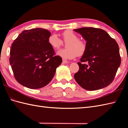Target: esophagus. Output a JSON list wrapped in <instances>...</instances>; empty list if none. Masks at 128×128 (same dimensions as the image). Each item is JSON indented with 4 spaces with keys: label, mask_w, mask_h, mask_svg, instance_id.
Listing matches in <instances>:
<instances>
[{
    "label": "esophagus",
    "mask_w": 128,
    "mask_h": 128,
    "mask_svg": "<svg viewBox=\"0 0 128 128\" xmlns=\"http://www.w3.org/2000/svg\"><path fill=\"white\" fill-rule=\"evenodd\" d=\"M68 62H68L67 60H64V59L62 60V63H63V64H66Z\"/></svg>",
    "instance_id": "esophagus-1"
}]
</instances>
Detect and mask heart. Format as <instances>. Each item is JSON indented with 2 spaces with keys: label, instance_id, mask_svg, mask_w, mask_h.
Masks as SVG:
<instances>
[{
  "label": "heart",
  "instance_id": "1",
  "mask_svg": "<svg viewBox=\"0 0 128 128\" xmlns=\"http://www.w3.org/2000/svg\"><path fill=\"white\" fill-rule=\"evenodd\" d=\"M62 36L64 41L66 43L67 49L60 50L57 54L65 59H72L77 55L82 56L87 49L86 43L83 40H79L78 35L71 30H66L62 33ZM48 43L53 49H58L62 44V40L56 34L49 36Z\"/></svg>",
  "mask_w": 128,
  "mask_h": 128
}]
</instances>
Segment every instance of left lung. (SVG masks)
<instances>
[{
  "label": "left lung",
  "mask_w": 128,
  "mask_h": 128,
  "mask_svg": "<svg viewBox=\"0 0 128 128\" xmlns=\"http://www.w3.org/2000/svg\"><path fill=\"white\" fill-rule=\"evenodd\" d=\"M74 31L86 40L85 53L78 64L74 78L81 88L90 91L101 89L113 82L121 58L116 40L103 30L82 28Z\"/></svg>",
  "instance_id": "1"
}]
</instances>
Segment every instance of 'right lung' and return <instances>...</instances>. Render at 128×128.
I'll use <instances>...</instances> for the list:
<instances>
[{
	"instance_id": "1",
	"label": "right lung",
	"mask_w": 128,
	"mask_h": 128,
	"mask_svg": "<svg viewBox=\"0 0 128 128\" xmlns=\"http://www.w3.org/2000/svg\"><path fill=\"white\" fill-rule=\"evenodd\" d=\"M51 34L40 28L23 31L14 40L10 64L18 82L26 88L37 89L52 80L56 68L62 62L48 43Z\"/></svg>"
}]
</instances>
